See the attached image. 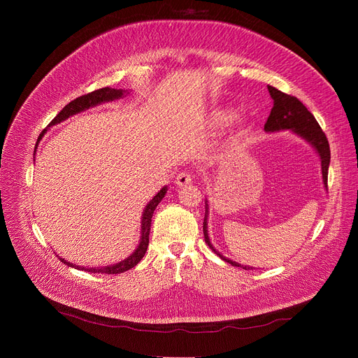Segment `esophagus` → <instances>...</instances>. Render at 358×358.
Instances as JSON below:
<instances>
[{
    "label": "esophagus",
    "mask_w": 358,
    "mask_h": 358,
    "mask_svg": "<svg viewBox=\"0 0 358 358\" xmlns=\"http://www.w3.org/2000/svg\"><path fill=\"white\" fill-rule=\"evenodd\" d=\"M193 182V180H192V176L187 173V171H182V173H180L178 176H177V178H176V184L177 185H180V187H182V185H189V184H192Z\"/></svg>",
    "instance_id": "1"
}]
</instances>
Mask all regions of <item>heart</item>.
<instances>
[{
	"label": "heart",
	"instance_id": "b5f03b06",
	"mask_svg": "<svg viewBox=\"0 0 358 358\" xmlns=\"http://www.w3.org/2000/svg\"><path fill=\"white\" fill-rule=\"evenodd\" d=\"M229 119H231V111L229 110H219V111L215 113V116H213V122L216 124L227 123Z\"/></svg>",
	"mask_w": 358,
	"mask_h": 358
}]
</instances>
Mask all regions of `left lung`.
<instances>
[{
    "instance_id": "obj_1",
    "label": "left lung",
    "mask_w": 358,
    "mask_h": 358,
    "mask_svg": "<svg viewBox=\"0 0 358 358\" xmlns=\"http://www.w3.org/2000/svg\"><path fill=\"white\" fill-rule=\"evenodd\" d=\"M268 92L273 99V108L270 116L264 124L266 131H278V130H287L290 129L294 131L296 135L300 138H303L306 142H309L321 158V168H322V180L325 189H328V168H329V161H331V150H329V143L322 131L321 126L316 122L312 113L303 106V103L297 100L293 96H289L286 92H281L280 90L268 85ZM208 215H209V204L208 200H206V215H204V222H203V234H204V241L210 247L212 251H215L223 261L229 262L234 267H241L243 270H250L252 267L248 266H241L236 261H232L227 257H223L219 251L215 250L212 245V242L209 239L208 234Z\"/></svg>"
}]
</instances>
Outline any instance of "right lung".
Returning <instances> with one entry per match:
<instances>
[{
  "label": "right lung",
  "mask_w": 358,
  "mask_h": 358,
  "mask_svg": "<svg viewBox=\"0 0 358 358\" xmlns=\"http://www.w3.org/2000/svg\"><path fill=\"white\" fill-rule=\"evenodd\" d=\"M127 92H129L127 90H116V88H108V87H104V88L92 91V92H88V94H85V96H81V97H78V99L72 100L69 104H66V106L58 113V115H56V117L49 123V127L53 126V124H58V123L66 120L69 116L77 115V113H81V111H84V110H87V108H90V107H94V106H99V104H101V103H107V101H113V100L122 99V97L126 96ZM46 130H48V129H45V130L42 131V134H41V136L37 138V142H36V146H34V154H36V148H37V145H39V142H41V139L43 138V135L46 134ZM166 190H168V189H166V185H165L164 189H161V190L158 192V194L154 196V199L146 204V208H145L143 215H142V222H141V228H142V229H141V234H142L141 242H139L138 248L135 250V252L131 254L130 257H127L126 259L117 262V264L106 266V267H97V268H96V267L85 268V267H81V266H75V264H72V262H69V261H66V259H64V258H59V259L64 262V264H66V266H69V267H72V268L84 270V271L94 273V274H96V273H101V274H119V273H123V271H127V270H130V268H134V267L138 264V262L143 258V255H145V252H146V250H148V245H149V232H150V222H152V215H154V210L157 209V206L159 204V201L164 199Z\"/></svg>",
  "instance_id": "1"
}]
</instances>
